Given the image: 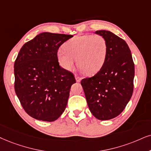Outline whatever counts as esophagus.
<instances>
[{"instance_id":"34e87169","label":"esophagus","mask_w":151,"mask_h":151,"mask_svg":"<svg viewBox=\"0 0 151 151\" xmlns=\"http://www.w3.org/2000/svg\"><path fill=\"white\" fill-rule=\"evenodd\" d=\"M75 79H76V81H77V82H80V81H81V78L76 75L75 76Z\"/></svg>"}]
</instances>
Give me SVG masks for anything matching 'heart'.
Here are the masks:
<instances>
[{"label": "heart", "mask_w": 151, "mask_h": 151, "mask_svg": "<svg viewBox=\"0 0 151 151\" xmlns=\"http://www.w3.org/2000/svg\"><path fill=\"white\" fill-rule=\"evenodd\" d=\"M106 53L107 45L102 36L83 35L75 36L67 41L64 48L58 51L57 58L65 70L71 71L77 60L82 72L93 75L102 69Z\"/></svg>", "instance_id": "1"}]
</instances>
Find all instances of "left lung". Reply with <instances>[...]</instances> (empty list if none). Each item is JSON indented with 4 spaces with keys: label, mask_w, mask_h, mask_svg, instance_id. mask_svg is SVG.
Masks as SVG:
<instances>
[{
    "label": "left lung",
    "mask_w": 151,
    "mask_h": 151,
    "mask_svg": "<svg viewBox=\"0 0 151 151\" xmlns=\"http://www.w3.org/2000/svg\"><path fill=\"white\" fill-rule=\"evenodd\" d=\"M107 45L104 64L92 77L81 80L87 104L95 118L106 121L124 110L133 93L134 64L125 40L108 30H97Z\"/></svg>",
    "instance_id": "left-lung-1"
}]
</instances>
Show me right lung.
Listing matches in <instances>:
<instances>
[{
	"label": "right lung",
	"instance_id": "add662e5",
	"mask_svg": "<svg viewBox=\"0 0 151 151\" xmlns=\"http://www.w3.org/2000/svg\"><path fill=\"white\" fill-rule=\"evenodd\" d=\"M71 35L40 33L24 44L14 62V89L28 115L52 122L65 109L71 86V72L59 65L57 53Z\"/></svg>",
	"mask_w": 151,
	"mask_h": 151
}]
</instances>
